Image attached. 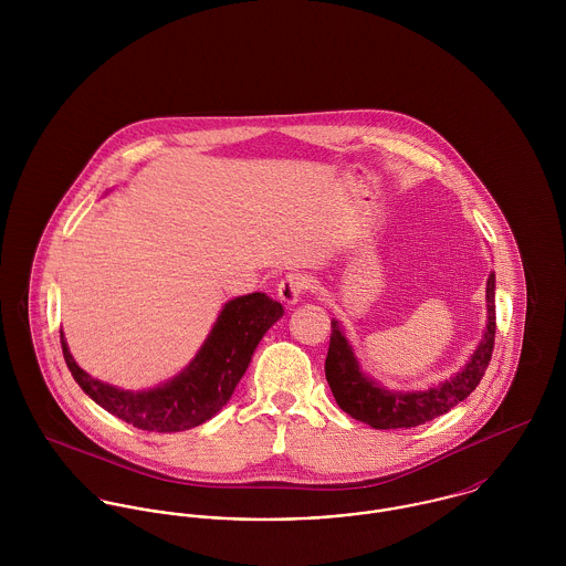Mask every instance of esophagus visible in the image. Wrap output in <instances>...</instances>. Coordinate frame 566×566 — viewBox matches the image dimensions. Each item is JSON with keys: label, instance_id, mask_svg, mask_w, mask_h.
I'll return each instance as SVG.
<instances>
[{"label": "esophagus", "instance_id": "34e87169", "mask_svg": "<svg viewBox=\"0 0 566 566\" xmlns=\"http://www.w3.org/2000/svg\"><path fill=\"white\" fill-rule=\"evenodd\" d=\"M307 287H310L307 279H305L303 274H298V272H292V274H285V276L281 279V283H279V287H276V294H279V298H281L283 303L294 305V303L301 301V296L307 292Z\"/></svg>", "mask_w": 566, "mask_h": 566}]
</instances>
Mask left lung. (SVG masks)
<instances>
[{"label":"left lung","instance_id":"left-lung-1","mask_svg":"<svg viewBox=\"0 0 566 566\" xmlns=\"http://www.w3.org/2000/svg\"><path fill=\"white\" fill-rule=\"evenodd\" d=\"M485 298L488 326L475 355L455 377L424 392H388L373 384L359 370V364L337 323H331V342L324 361V373L337 405L348 416L375 429H409L424 424L427 420H433L436 416H442L451 407L464 401L480 386L494 348V274L488 276Z\"/></svg>","mask_w":566,"mask_h":566}]
</instances>
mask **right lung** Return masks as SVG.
Returning <instances> with one entry per match:
<instances>
[{"label": "right lung", "mask_w": 566, "mask_h": 566, "mask_svg": "<svg viewBox=\"0 0 566 566\" xmlns=\"http://www.w3.org/2000/svg\"><path fill=\"white\" fill-rule=\"evenodd\" d=\"M281 316V303L261 292L227 303L205 346L185 373L148 392H126L91 379L70 355L63 333L61 344L70 373L95 403L137 429L169 433L198 427L227 405L259 339Z\"/></svg>", "instance_id": "1"}]
</instances>
